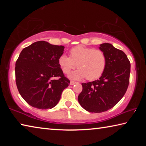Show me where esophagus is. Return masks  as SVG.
<instances>
[{
    "mask_svg": "<svg viewBox=\"0 0 146 146\" xmlns=\"http://www.w3.org/2000/svg\"><path fill=\"white\" fill-rule=\"evenodd\" d=\"M77 82H74V81H71L70 82V85H74V84H76Z\"/></svg>",
    "mask_w": 146,
    "mask_h": 146,
    "instance_id": "1",
    "label": "esophagus"
}]
</instances>
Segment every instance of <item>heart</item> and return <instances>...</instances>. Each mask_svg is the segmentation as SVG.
Wrapping results in <instances>:
<instances>
[{
    "label": "heart",
    "instance_id": "1",
    "mask_svg": "<svg viewBox=\"0 0 146 146\" xmlns=\"http://www.w3.org/2000/svg\"><path fill=\"white\" fill-rule=\"evenodd\" d=\"M68 56L62 54L58 57V64L62 71L69 74L77 66L78 70L71 75L74 79L86 78L93 80L100 77L104 72L107 63L105 53L102 50L78 46L71 48Z\"/></svg>",
    "mask_w": 146,
    "mask_h": 146
}]
</instances>
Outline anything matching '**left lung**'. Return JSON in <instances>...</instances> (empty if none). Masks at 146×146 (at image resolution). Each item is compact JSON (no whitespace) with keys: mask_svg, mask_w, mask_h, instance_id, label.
Segmentation results:
<instances>
[{"mask_svg":"<svg viewBox=\"0 0 146 146\" xmlns=\"http://www.w3.org/2000/svg\"><path fill=\"white\" fill-rule=\"evenodd\" d=\"M107 59L104 72L98 80L82 83L78 97L80 106L89 112L102 113L114 107L126 92L131 64L127 55L112 44H100Z\"/></svg>","mask_w":146,"mask_h":146,"instance_id":"8db88e82","label":"left lung"}]
</instances>
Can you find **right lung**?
Returning a JSON list of instances; mask_svg holds the SVG:
<instances>
[{
  "label": "right lung",
  "instance_id": "right-lung-1",
  "mask_svg": "<svg viewBox=\"0 0 146 146\" xmlns=\"http://www.w3.org/2000/svg\"><path fill=\"white\" fill-rule=\"evenodd\" d=\"M63 46L38 41L24 48L15 63V80L22 97L32 107L47 110L57 104L70 84L58 64ZM58 78V79H54Z\"/></svg>",
  "mask_w": 146,
  "mask_h": 146
}]
</instances>
